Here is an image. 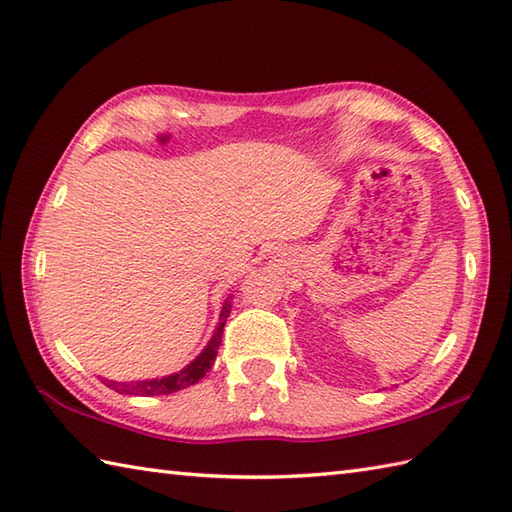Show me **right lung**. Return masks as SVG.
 I'll list each match as a JSON object with an SVG mask.
<instances>
[{"mask_svg": "<svg viewBox=\"0 0 512 512\" xmlns=\"http://www.w3.org/2000/svg\"><path fill=\"white\" fill-rule=\"evenodd\" d=\"M231 308H233V295L224 299L222 310H220V321H217L209 343H206L204 350L195 356L187 367H182L180 372H173L169 376H160V378L123 380V383L103 378V383L110 389L118 391V394H125V396H162V394H173V391H180V389H187V387L195 385L198 380H202L206 376V372H209L211 365L215 363L217 350H220V345H222L224 323L228 319V314H231Z\"/></svg>", "mask_w": 512, "mask_h": 512, "instance_id": "right-lung-1", "label": "right lung"}]
</instances>
